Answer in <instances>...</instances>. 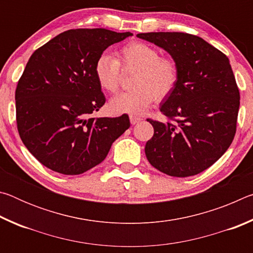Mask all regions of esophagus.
Here are the masks:
<instances>
[{
    "mask_svg": "<svg viewBox=\"0 0 253 253\" xmlns=\"http://www.w3.org/2000/svg\"><path fill=\"white\" fill-rule=\"evenodd\" d=\"M129 119H130V123L132 124V125H135V124L139 123L140 121H143L142 118L138 117V116H135V115H130V116H129Z\"/></svg>",
    "mask_w": 253,
    "mask_h": 253,
    "instance_id": "1",
    "label": "esophagus"
}]
</instances>
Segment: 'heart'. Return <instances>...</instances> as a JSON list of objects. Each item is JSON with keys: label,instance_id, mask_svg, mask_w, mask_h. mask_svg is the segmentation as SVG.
Returning <instances> with one entry per match:
<instances>
[{"label": "heart", "instance_id": "heart-1", "mask_svg": "<svg viewBox=\"0 0 253 253\" xmlns=\"http://www.w3.org/2000/svg\"><path fill=\"white\" fill-rule=\"evenodd\" d=\"M121 66L124 71L136 72L131 91L114 97L109 108L115 114H142L155 99L163 100L174 91L178 83L177 62L162 57L160 51L145 42L132 41L118 51V60L102 53L95 63V76L100 87L116 93L121 85Z\"/></svg>", "mask_w": 253, "mask_h": 253}]
</instances>
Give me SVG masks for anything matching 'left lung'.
<instances>
[{"mask_svg": "<svg viewBox=\"0 0 253 253\" xmlns=\"http://www.w3.org/2000/svg\"><path fill=\"white\" fill-rule=\"evenodd\" d=\"M137 37L168 51L179 69L176 87L160 108L168 122L147 119L154 127L145 146L147 160L169 176L203 172L226 152L237 131L240 92L229 59L193 34Z\"/></svg>", "mask_w": 253, "mask_h": 253, "instance_id": "8db88e82", "label": "left lung"}]
</instances>
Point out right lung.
<instances>
[{"instance_id": "obj_1", "label": "right lung", "mask_w": 253, "mask_h": 253, "mask_svg": "<svg viewBox=\"0 0 253 253\" xmlns=\"http://www.w3.org/2000/svg\"><path fill=\"white\" fill-rule=\"evenodd\" d=\"M129 36L72 29L30 57L15 89L16 127L25 147L45 168L65 175L87 172L129 128L127 114L91 118L106 102L95 76L96 60Z\"/></svg>"}]
</instances>
